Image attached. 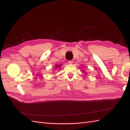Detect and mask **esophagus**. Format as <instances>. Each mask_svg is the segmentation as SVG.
I'll return each instance as SVG.
<instances>
[{
  "label": "esophagus",
  "instance_id": "34e87169",
  "mask_svg": "<svg viewBox=\"0 0 130 130\" xmlns=\"http://www.w3.org/2000/svg\"><path fill=\"white\" fill-rule=\"evenodd\" d=\"M73 61L72 60H69V61H68V63L69 64H72V63H73Z\"/></svg>",
  "mask_w": 130,
  "mask_h": 130
}]
</instances>
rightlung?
<instances>
[{
    "mask_svg": "<svg viewBox=\"0 0 130 130\" xmlns=\"http://www.w3.org/2000/svg\"><path fill=\"white\" fill-rule=\"evenodd\" d=\"M60 66H61V65H56L55 67H56V68H60Z\"/></svg>",
    "mask_w": 130,
    "mask_h": 130,
    "instance_id": "add662e5",
    "label": "right lung"
}]
</instances>
